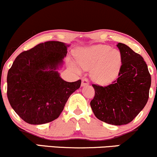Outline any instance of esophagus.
Returning a JSON list of instances; mask_svg holds the SVG:
<instances>
[{
  "mask_svg": "<svg viewBox=\"0 0 157 157\" xmlns=\"http://www.w3.org/2000/svg\"><path fill=\"white\" fill-rule=\"evenodd\" d=\"M90 84L89 80H88L86 78H84L82 79V86H86Z\"/></svg>",
  "mask_w": 157,
  "mask_h": 157,
  "instance_id": "1",
  "label": "esophagus"
}]
</instances>
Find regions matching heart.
I'll use <instances>...</instances> for the list:
<instances>
[{
    "label": "heart",
    "mask_w": 157,
    "mask_h": 157,
    "mask_svg": "<svg viewBox=\"0 0 157 157\" xmlns=\"http://www.w3.org/2000/svg\"><path fill=\"white\" fill-rule=\"evenodd\" d=\"M76 61L84 69L93 68L92 78L101 84L113 82L117 78L122 67V55L120 51L106 45L82 50L76 55Z\"/></svg>",
    "instance_id": "b5f03b06"
}]
</instances>
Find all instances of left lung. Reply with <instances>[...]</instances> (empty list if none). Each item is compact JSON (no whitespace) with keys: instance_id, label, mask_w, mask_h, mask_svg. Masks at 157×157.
<instances>
[{"instance_id":"left-lung-1","label":"left lung","mask_w":157,"mask_h":157,"mask_svg":"<svg viewBox=\"0 0 157 157\" xmlns=\"http://www.w3.org/2000/svg\"><path fill=\"white\" fill-rule=\"evenodd\" d=\"M117 46L122 55L118 78L107 86L93 84L95 96L90 106L98 119L121 126L132 122L145 107L151 78L140 55L125 44Z\"/></svg>"}]
</instances>
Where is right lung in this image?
Wrapping results in <instances>:
<instances>
[{"label": "right lung", "instance_id": "right-lung-1", "mask_svg": "<svg viewBox=\"0 0 157 157\" xmlns=\"http://www.w3.org/2000/svg\"><path fill=\"white\" fill-rule=\"evenodd\" d=\"M62 42L48 41L16 57L7 74V97L14 112L29 124L58 118L82 81L67 82L56 71L67 54Z\"/></svg>", "mask_w": 157, "mask_h": 157}]
</instances>
